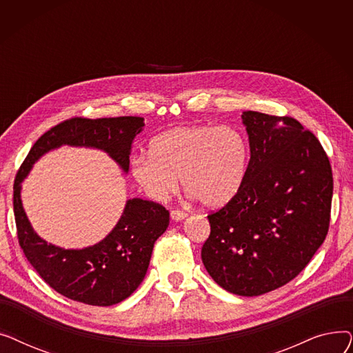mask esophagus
<instances>
[{
  "instance_id": "esophagus-1",
  "label": "esophagus",
  "mask_w": 353,
  "mask_h": 353,
  "mask_svg": "<svg viewBox=\"0 0 353 353\" xmlns=\"http://www.w3.org/2000/svg\"><path fill=\"white\" fill-rule=\"evenodd\" d=\"M170 217H172L173 220L179 221V220H183L184 217H188V213H186V212H183V210L176 209V210H172V212H170Z\"/></svg>"
}]
</instances>
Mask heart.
I'll return each mask as SVG.
<instances>
[{"mask_svg": "<svg viewBox=\"0 0 353 353\" xmlns=\"http://www.w3.org/2000/svg\"><path fill=\"white\" fill-rule=\"evenodd\" d=\"M150 154L130 163L133 179L154 200L183 189L208 208L223 206L242 188L249 161V144L229 125H186L156 136Z\"/></svg>", "mask_w": 353, "mask_h": 353, "instance_id": "heart-1", "label": "heart"}]
</instances>
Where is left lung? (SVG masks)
I'll list each match as a JSON object with an SVG mask.
<instances>
[{"instance_id":"8db88e82","label":"left lung","mask_w":353,"mask_h":353,"mask_svg":"<svg viewBox=\"0 0 353 353\" xmlns=\"http://www.w3.org/2000/svg\"><path fill=\"white\" fill-rule=\"evenodd\" d=\"M250 160L242 188L212 212L201 261L230 293L259 296L294 279L329 230L333 177L312 132L293 117L243 111Z\"/></svg>"}]
</instances>
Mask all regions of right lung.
Instances as JSON below:
<instances>
[{
  "mask_svg": "<svg viewBox=\"0 0 353 353\" xmlns=\"http://www.w3.org/2000/svg\"><path fill=\"white\" fill-rule=\"evenodd\" d=\"M143 117H72L54 125L34 143L14 180V216L28 262L46 283L68 299L92 306L120 303L143 282L156 240L170 213L150 200H127L116 228L100 243L80 250L47 243L32 230L21 205V181L44 153L63 144L100 148L128 172L130 150Z\"/></svg>",
  "mask_w": 353,
  "mask_h": 353,
  "instance_id": "right-lung-1",
  "label": "right lung"
}]
</instances>
